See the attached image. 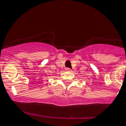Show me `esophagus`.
<instances>
[{"label":"esophagus","instance_id":"34e87169","mask_svg":"<svg viewBox=\"0 0 126 126\" xmlns=\"http://www.w3.org/2000/svg\"><path fill=\"white\" fill-rule=\"evenodd\" d=\"M65 70H66V71H68V72H70V71H71V70H70V68H65Z\"/></svg>","mask_w":126,"mask_h":126}]
</instances>
